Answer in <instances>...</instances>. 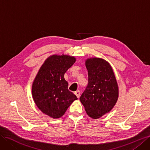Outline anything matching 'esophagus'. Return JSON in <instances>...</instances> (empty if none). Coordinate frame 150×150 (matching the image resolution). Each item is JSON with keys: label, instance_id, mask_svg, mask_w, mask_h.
<instances>
[{"label": "esophagus", "instance_id": "1", "mask_svg": "<svg viewBox=\"0 0 150 150\" xmlns=\"http://www.w3.org/2000/svg\"><path fill=\"white\" fill-rule=\"evenodd\" d=\"M74 94L76 96L77 98H80V91L79 90L76 91L74 93Z\"/></svg>", "mask_w": 150, "mask_h": 150}]
</instances>
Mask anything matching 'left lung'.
Returning a JSON list of instances; mask_svg holds the SVG:
<instances>
[{
    "mask_svg": "<svg viewBox=\"0 0 150 150\" xmlns=\"http://www.w3.org/2000/svg\"><path fill=\"white\" fill-rule=\"evenodd\" d=\"M88 83L80 100L86 112L96 119L110 112L119 97V88L112 67L101 58L87 59Z\"/></svg>",
    "mask_w": 150,
    "mask_h": 150,
    "instance_id": "8db88e82",
    "label": "left lung"
}]
</instances>
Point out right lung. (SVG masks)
Masks as SVG:
<instances>
[{"label":"right lung","instance_id":"add662e5","mask_svg":"<svg viewBox=\"0 0 150 150\" xmlns=\"http://www.w3.org/2000/svg\"><path fill=\"white\" fill-rule=\"evenodd\" d=\"M68 55H52L39 70L32 85V96L39 109L49 117L58 119L77 98L68 90L64 74L75 62Z\"/></svg>","mask_w":150,"mask_h":150}]
</instances>
